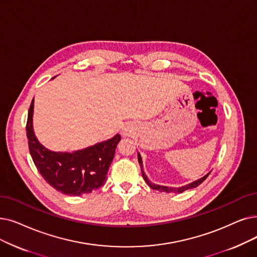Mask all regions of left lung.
<instances>
[{
  "label": "left lung",
  "mask_w": 257,
  "mask_h": 257,
  "mask_svg": "<svg viewBox=\"0 0 257 257\" xmlns=\"http://www.w3.org/2000/svg\"><path fill=\"white\" fill-rule=\"evenodd\" d=\"M138 159H139V163H140V166H141V169H142V174H143V177H144V181L147 183V185L151 188V189H153V190H158V191H161V192H167V193H169V192H174V193H182V192H184V191H186V190H188V189H192V188H195V187H197L198 185H200L202 184L206 178L208 177V175L210 174V172L207 174V175H205L204 177H202V178H199V180H197V181H195V182H193V183H191V184H188V185H186V186H183V187H180V188H172V187H166V186H160V185H155V184H152L148 178H147V176L145 175V173H144V171H143V162H142V158H141V155H140V153L138 154Z\"/></svg>",
  "instance_id": "1"
}]
</instances>
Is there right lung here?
<instances>
[{
	"mask_svg": "<svg viewBox=\"0 0 257 257\" xmlns=\"http://www.w3.org/2000/svg\"><path fill=\"white\" fill-rule=\"evenodd\" d=\"M32 113L33 99L28 111L26 133L32 161L44 180L67 195L88 194L102 187L120 136L72 153L52 152L41 145L33 133Z\"/></svg>",
	"mask_w": 257,
	"mask_h": 257,
	"instance_id": "add662e5",
	"label": "right lung"
}]
</instances>
